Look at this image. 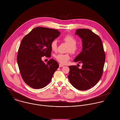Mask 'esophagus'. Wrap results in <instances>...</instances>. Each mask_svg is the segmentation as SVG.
I'll use <instances>...</instances> for the list:
<instances>
[{"instance_id":"esophagus-1","label":"esophagus","mask_w":120,"mask_h":120,"mask_svg":"<svg viewBox=\"0 0 120 120\" xmlns=\"http://www.w3.org/2000/svg\"><path fill=\"white\" fill-rule=\"evenodd\" d=\"M64 66V65L61 64H59V67H63Z\"/></svg>"}]
</instances>
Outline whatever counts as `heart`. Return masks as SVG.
<instances>
[{
  "instance_id": "obj_1",
  "label": "heart",
  "mask_w": 120,
  "mask_h": 120,
  "mask_svg": "<svg viewBox=\"0 0 120 120\" xmlns=\"http://www.w3.org/2000/svg\"><path fill=\"white\" fill-rule=\"evenodd\" d=\"M63 41L66 42L69 47L68 49V52H70L72 54H75L79 51L78 47L76 45L77 41L73 36L67 35L63 38ZM51 48L53 51H56L57 49V41L56 40H53L51 44ZM56 60L60 63L65 64H66L70 58L69 53L66 54H58L55 56Z\"/></svg>"
}]
</instances>
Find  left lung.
Listing matches in <instances>:
<instances>
[{
	"label": "left lung",
	"mask_w": 120,
	"mask_h": 120,
	"mask_svg": "<svg viewBox=\"0 0 120 120\" xmlns=\"http://www.w3.org/2000/svg\"><path fill=\"white\" fill-rule=\"evenodd\" d=\"M76 34L82 41V51L74 61L82 63L81 68L69 66L68 79L74 87L79 90L90 89L102 77L105 55L101 38L88 29H78Z\"/></svg>",
	"instance_id": "obj_1"
}]
</instances>
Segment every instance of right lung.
<instances>
[{
    "label": "right lung",
    "mask_w": 120,
    "mask_h": 120,
    "mask_svg": "<svg viewBox=\"0 0 120 120\" xmlns=\"http://www.w3.org/2000/svg\"><path fill=\"white\" fill-rule=\"evenodd\" d=\"M60 34L56 29L37 27L22 39L17 61L22 79L30 87L40 89L46 86L59 68L54 60H50L45 64L41 58L51 57V44Z\"/></svg>",
    "instance_id": "obj_1"
}]
</instances>
